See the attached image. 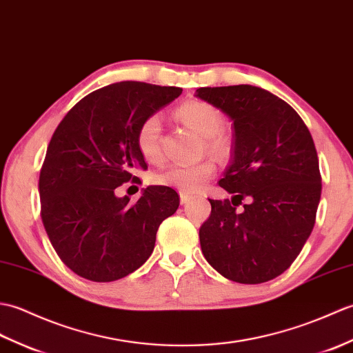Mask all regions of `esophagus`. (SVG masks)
<instances>
[{
  "instance_id": "34e87169",
  "label": "esophagus",
  "mask_w": 353,
  "mask_h": 353,
  "mask_svg": "<svg viewBox=\"0 0 353 353\" xmlns=\"http://www.w3.org/2000/svg\"><path fill=\"white\" fill-rule=\"evenodd\" d=\"M179 201H181L183 205H185V203H189L192 201V196H189V194L181 193V194H179Z\"/></svg>"
}]
</instances>
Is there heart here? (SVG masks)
I'll use <instances>...</instances> for the list:
<instances>
[{
    "instance_id": "1",
    "label": "heart",
    "mask_w": 353,
    "mask_h": 353,
    "mask_svg": "<svg viewBox=\"0 0 353 353\" xmlns=\"http://www.w3.org/2000/svg\"><path fill=\"white\" fill-rule=\"evenodd\" d=\"M176 114L184 123L203 136V145L211 155L217 159L228 155L230 140L222 132L225 117L219 108L205 101L192 99L179 105ZM161 130L163 125L159 114L145 117L137 128V148L140 154L151 163L161 159ZM214 172L216 166L211 160H202L194 164H169L157 172L154 181L184 194H194L213 178Z\"/></svg>"
}]
</instances>
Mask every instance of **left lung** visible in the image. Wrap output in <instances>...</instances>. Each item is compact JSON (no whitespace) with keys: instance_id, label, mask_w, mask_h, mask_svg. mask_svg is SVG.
<instances>
[{"instance_id":"obj_1","label":"left lung","mask_w":353,"mask_h":353,"mask_svg":"<svg viewBox=\"0 0 353 353\" xmlns=\"http://www.w3.org/2000/svg\"><path fill=\"white\" fill-rule=\"evenodd\" d=\"M194 97L234 128L232 160L219 181L232 198L210 199L202 254L234 283H268L292 265L314 228L322 194L314 142L294 108L261 88H199Z\"/></svg>"}]
</instances>
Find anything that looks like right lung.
Segmentation results:
<instances>
[{"label": "right lung", "mask_w": 353, "mask_h": 353, "mask_svg": "<svg viewBox=\"0 0 353 353\" xmlns=\"http://www.w3.org/2000/svg\"><path fill=\"white\" fill-rule=\"evenodd\" d=\"M179 88L122 81L89 93L54 131L39 176L41 216L60 260L78 276L110 283L137 270L160 223L179 205L170 187L151 185L136 203L117 187L146 169L136 134L145 117L181 95Z\"/></svg>", "instance_id": "obj_1"}]
</instances>
